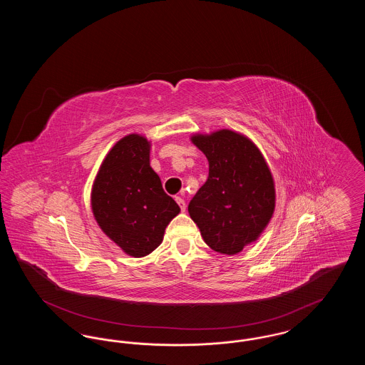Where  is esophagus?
I'll return each mask as SVG.
<instances>
[{
  "label": "esophagus",
  "mask_w": 365,
  "mask_h": 365,
  "mask_svg": "<svg viewBox=\"0 0 365 365\" xmlns=\"http://www.w3.org/2000/svg\"><path fill=\"white\" fill-rule=\"evenodd\" d=\"M175 200H176V202H178V205H179L180 210H182V212H185V210H186V202H185V200H183V198H180V197H176Z\"/></svg>",
  "instance_id": "obj_1"
}]
</instances>
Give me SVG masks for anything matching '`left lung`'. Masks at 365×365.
<instances>
[{"instance_id":"obj_1","label":"left lung","mask_w":365,"mask_h":365,"mask_svg":"<svg viewBox=\"0 0 365 365\" xmlns=\"http://www.w3.org/2000/svg\"><path fill=\"white\" fill-rule=\"evenodd\" d=\"M207 156V182L189 204V215L209 247L237 255L259 240L275 210V182L260 149L241 133L223 128L192 134Z\"/></svg>"}]
</instances>
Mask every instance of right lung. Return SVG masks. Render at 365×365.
<instances>
[{"label": "right lung", "mask_w": 365, "mask_h": 365, "mask_svg": "<svg viewBox=\"0 0 365 365\" xmlns=\"http://www.w3.org/2000/svg\"><path fill=\"white\" fill-rule=\"evenodd\" d=\"M150 140L128 134L105 156L91 187V210L105 235L131 257L150 255L180 212L150 167Z\"/></svg>", "instance_id": "add662e5"}]
</instances>
